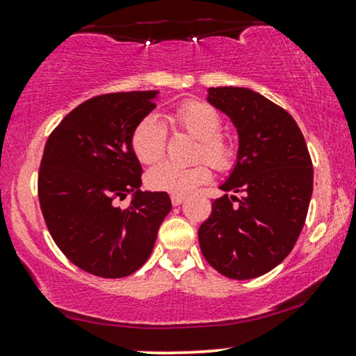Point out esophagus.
Wrapping results in <instances>:
<instances>
[{"label":"esophagus","mask_w":356,"mask_h":356,"mask_svg":"<svg viewBox=\"0 0 356 356\" xmlns=\"http://www.w3.org/2000/svg\"><path fill=\"white\" fill-rule=\"evenodd\" d=\"M170 200H172V205H181L184 200H186V197H184V195H170Z\"/></svg>","instance_id":"34e87169"}]
</instances>
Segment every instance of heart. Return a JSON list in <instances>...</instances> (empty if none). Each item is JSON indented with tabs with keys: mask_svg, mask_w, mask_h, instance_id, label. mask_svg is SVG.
Listing matches in <instances>:
<instances>
[{
	"mask_svg": "<svg viewBox=\"0 0 356 356\" xmlns=\"http://www.w3.org/2000/svg\"><path fill=\"white\" fill-rule=\"evenodd\" d=\"M174 126L199 139L197 157H204L217 170H229L235 161V147L229 139L219 134L220 115L202 101H189L175 109ZM132 151L143 164H154L164 156L165 127L157 115H145L132 132ZM211 181V169L204 162L194 165H175L161 162L145 175L149 189L167 192L172 195H186L197 187Z\"/></svg>",
	"mask_w": 356,
	"mask_h": 356,
	"instance_id": "1",
	"label": "heart"
}]
</instances>
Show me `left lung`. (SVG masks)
<instances>
[{
	"mask_svg": "<svg viewBox=\"0 0 356 356\" xmlns=\"http://www.w3.org/2000/svg\"><path fill=\"white\" fill-rule=\"evenodd\" d=\"M207 102L224 113L238 137L235 164L199 227L209 264L234 280L270 272L300 235L314 191V167L293 118L247 88H209ZM241 192V199L228 192ZM235 200L237 204H234Z\"/></svg>",
	"mask_w": 356,
	"mask_h": 356,
	"instance_id": "1",
	"label": "left lung"
}]
</instances>
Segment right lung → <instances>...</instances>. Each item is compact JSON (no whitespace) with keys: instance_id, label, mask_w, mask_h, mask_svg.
Masks as SVG:
<instances>
[{"instance_id":"obj_1","label":"right lung","mask_w":356,"mask_h":356,"mask_svg":"<svg viewBox=\"0 0 356 356\" xmlns=\"http://www.w3.org/2000/svg\"><path fill=\"white\" fill-rule=\"evenodd\" d=\"M159 91L92 97L53 131L42 154L40 204L56 245L84 272L104 278L134 273L152 254L172 209L167 192L140 191L132 132L156 108ZM131 193L126 209L113 204Z\"/></svg>"}]
</instances>
